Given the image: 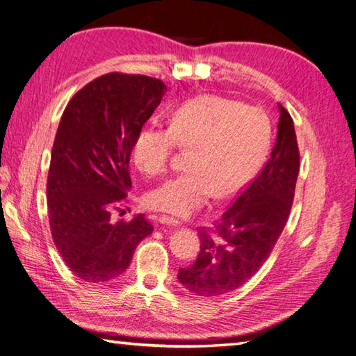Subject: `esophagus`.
<instances>
[{"label": "esophagus", "instance_id": "obj_1", "mask_svg": "<svg viewBox=\"0 0 356 356\" xmlns=\"http://www.w3.org/2000/svg\"><path fill=\"white\" fill-rule=\"evenodd\" d=\"M159 222L161 225H167V226H180V221L172 218V217H168V216H162L159 217Z\"/></svg>", "mask_w": 356, "mask_h": 356}]
</instances>
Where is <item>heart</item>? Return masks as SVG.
<instances>
[{"mask_svg":"<svg viewBox=\"0 0 356 356\" xmlns=\"http://www.w3.org/2000/svg\"><path fill=\"white\" fill-rule=\"evenodd\" d=\"M270 124L250 106L217 95L193 98L170 115L168 127H143L131 159L147 176L167 170L176 147L189 150L188 171L145 195L148 208L186 217L211 200L235 194L249 181L268 150Z\"/></svg>","mask_w":356,"mask_h":356,"instance_id":"1","label":"heart"}]
</instances>
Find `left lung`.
Wrapping results in <instances>:
<instances>
[{
	"instance_id": "left-lung-1",
	"label": "left lung",
	"mask_w": 356,
	"mask_h": 356,
	"mask_svg": "<svg viewBox=\"0 0 356 356\" xmlns=\"http://www.w3.org/2000/svg\"><path fill=\"white\" fill-rule=\"evenodd\" d=\"M277 107V136L266 167L212 232L200 230L195 262L179 270V282L195 296H221L244 285L267 261L286 225L300 158L291 115Z\"/></svg>"
}]
</instances>
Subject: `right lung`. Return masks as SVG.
Wrapping results in <instances>:
<instances>
[{
  "instance_id": "right-lung-1",
  "label": "right lung",
  "mask_w": 356,
  "mask_h": 356,
  "mask_svg": "<svg viewBox=\"0 0 356 356\" xmlns=\"http://www.w3.org/2000/svg\"><path fill=\"white\" fill-rule=\"evenodd\" d=\"M165 92L158 79L111 72L65 107L48 171V217L56 249L85 282L120 277L153 232L143 213L117 222L111 213L131 186V143Z\"/></svg>"
}]
</instances>
